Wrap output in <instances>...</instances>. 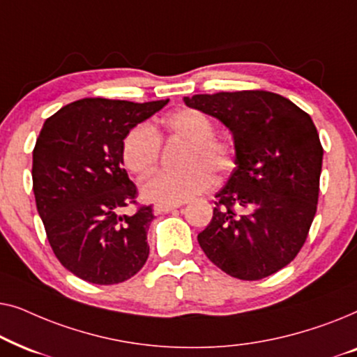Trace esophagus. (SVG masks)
I'll use <instances>...</instances> for the list:
<instances>
[{"label":"esophagus","instance_id":"1","mask_svg":"<svg viewBox=\"0 0 357 357\" xmlns=\"http://www.w3.org/2000/svg\"><path fill=\"white\" fill-rule=\"evenodd\" d=\"M180 208V204H162V203H158L154 204V213H169V211H174V209Z\"/></svg>","mask_w":357,"mask_h":357}]
</instances>
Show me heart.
I'll list each match as a JSON object with an SVG mask.
<instances>
[{
	"label": "heart",
	"instance_id": "obj_1",
	"mask_svg": "<svg viewBox=\"0 0 357 357\" xmlns=\"http://www.w3.org/2000/svg\"><path fill=\"white\" fill-rule=\"evenodd\" d=\"M165 133L187 141L178 170H160L141 185L151 202L180 204L206 192L213 175L222 177L237 164L234 143L214 135V121L198 109H178L162 120ZM160 155V138L153 126L139 123L131 128L121 143V160L131 174L144 177L153 172Z\"/></svg>",
	"mask_w": 357,
	"mask_h": 357
}]
</instances>
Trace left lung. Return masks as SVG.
<instances>
[{
    "instance_id": "1",
    "label": "left lung",
    "mask_w": 357,
    "mask_h": 357,
    "mask_svg": "<svg viewBox=\"0 0 357 357\" xmlns=\"http://www.w3.org/2000/svg\"><path fill=\"white\" fill-rule=\"evenodd\" d=\"M234 135L237 167L216 193L199 247L224 273L257 281L294 260L317 213L324 148L310 115L268 91L185 97Z\"/></svg>"
}]
</instances>
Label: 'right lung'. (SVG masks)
<instances>
[{"mask_svg": "<svg viewBox=\"0 0 357 357\" xmlns=\"http://www.w3.org/2000/svg\"><path fill=\"white\" fill-rule=\"evenodd\" d=\"M167 102L81 99L43 123L32 153L37 211L55 257L81 280L119 284L148 260L151 204H139L131 217L119 214L128 204L138 206L121 143Z\"/></svg>", "mask_w": 357, "mask_h": 357, "instance_id": "add662e5", "label": "right lung"}]
</instances>
